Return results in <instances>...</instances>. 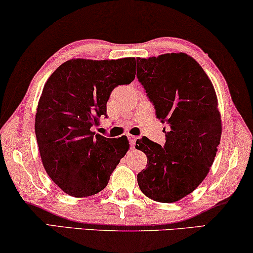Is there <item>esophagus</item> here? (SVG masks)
<instances>
[{
    "label": "esophagus",
    "mask_w": 253,
    "mask_h": 253,
    "mask_svg": "<svg viewBox=\"0 0 253 253\" xmlns=\"http://www.w3.org/2000/svg\"><path fill=\"white\" fill-rule=\"evenodd\" d=\"M127 139H129V144H130V146H131V147H134V145H136L137 137L131 136V134H129V136H127Z\"/></svg>",
    "instance_id": "34e87169"
}]
</instances>
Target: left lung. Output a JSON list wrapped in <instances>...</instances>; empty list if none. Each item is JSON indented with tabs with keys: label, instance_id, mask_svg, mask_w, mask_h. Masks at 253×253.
<instances>
[{
	"label": "left lung",
	"instance_id": "1",
	"mask_svg": "<svg viewBox=\"0 0 253 253\" xmlns=\"http://www.w3.org/2000/svg\"><path fill=\"white\" fill-rule=\"evenodd\" d=\"M137 78L167 123L164 146L143 137L137 150L147 157L137 175L148 198L172 203L191 193L209 174L221 138L215 91L203 68L184 53L137 58Z\"/></svg>",
	"mask_w": 253,
	"mask_h": 253
}]
</instances>
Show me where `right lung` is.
<instances>
[{
	"instance_id": "obj_1",
	"label": "right lung",
	"mask_w": 253,
	"mask_h": 253,
	"mask_svg": "<svg viewBox=\"0 0 253 253\" xmlns=\"http://www.w3.org/2000/svg\"><path fill=\"white\" fill-rule=\"evenodd\" d=\"M136 58L93 61L76 58L61 64L43 86L36 114V136L47 174L68 195H96L129 150L126 136L92 132L107 116V101L116 86L134 79Z\"/></svg>"
}]
</instances>
